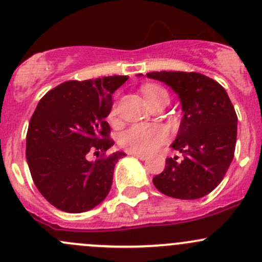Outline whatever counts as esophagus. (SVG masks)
<instances>
[{
  "mask_svg": "<svg viewBox=\"0 0 262 262\" xmlns=\"http://www.w3.org/2000/svg\"><path fill=\"white\" fill-rule=\"evenodd\" d=\"M129 155L134 156V157L139 158V160H142V161L147 160V156H146V155H142V153H129Z\"/></svg>",
  "mask_w": 262,
  "mask_h": 262,
  "instance_id": "1",
  "label": "esophagus"
}]
</instances>
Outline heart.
<instances>
[{
    "mask_svg": "<svg viewBox=\"0 0 262 262\" xmlns=\"http://www.w3.org/2000/svg\"><path fill=\"white\" fill-rule=\"evenodd\" d=\"M142 94L149 105L161 100H168V92L162 86L155 83H146L142 86ZM118 109L113 105L110 109L109 119L114 120ZM168 139V130L161 124L141 123L130 125L120 134L119 143L132 153H150L166 143Z\"/></svg>",
    "mask_w": 262,
    "mask_h": 262,
    "instance_id": "b5f03b06",
    "label": "heart"
}]
</instances>
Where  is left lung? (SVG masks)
Here are the masks:
<instances>
[{
  "instance_id": "8db88e82",
  "label": "left lung",
  "mask_w": 262,
  "mask_h": 262,
  "mask_svg": "<svg viewBox=\"0 0 262 262\" xmlns=\"http://www.w3.org/2000/svg\"><path fill=\"white\" fill-rule=\"evenodd\" d=\"M148 78L165 82L181 101L184 116L173 149L182 153L166 160L153 178L162 194L176 199H199L212 192L234 157L237 114L223 86L196 72H150Z\"/></svg>"
}]
</instances>
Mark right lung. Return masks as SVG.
<instances>
[{
	"label": "right lung",
	"mask_w": 262,
	"mask_h": 262,
	"mask_svg": "<svg viewBox=\"0 0 262 262\" xmlns=\"http://www.w3.org/2000/svg\"><path fill=\"white\" fill-rule=\"evenodd\" d=\"M126 80L67 81L39 101L26 134V160L36 189L57 209L86 212L109 194L115 163L125 153L106 156L114 141L105 119L113 94ZM92 151L100 158L89 161Z\"/></svg>",
	"instance_id": "1"
}]
</instances>
